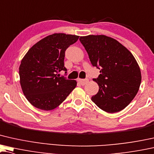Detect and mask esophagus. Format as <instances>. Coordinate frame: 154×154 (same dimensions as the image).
<instances>
[{
  "label": "esophagus",
  "mask_w": 154,
  "mask_h": 154,
  "mask_svg": "<svg viewBox=\"0 0 154 154\" xmlns=\"http://www.w3.org/2000/svg\"><path fill=\"white\" fill-rule=\"evenodd\" d=\"M88 79H79L78 80V82H79L81 85H85L87 84L88 82Z\"/></svg>",
  "instance_id": "1"
}]
</instances>
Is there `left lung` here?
I'll list each match as a JSON object with an SVG mask.
<instances>
[{"instance_id":"1","label":"left lung","mask_w":154,"mask_h":154,"mask_svg":"<svg viewBox=\"0 0 154 154\" xmlns=\"http://www.w3.org/2000/svg\"><path fill=\"white\" fill-rule=\"evenodd\" d=\"M94 66L100 74L93 81L99 92L92 101L103 111L119 112L132 101L139 90L141 72L136 60L125 46L103 35L80 37Z\"/></svg>"}]
</instances>
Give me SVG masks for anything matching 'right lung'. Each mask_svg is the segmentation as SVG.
I'll use <instances>...</instances> for the list:
<instances>
[{
    "instance_id": "obj_1",
    "label": "right lung",
    "mask_w": 154,
    "mask_h": 154,
    "mask_svg": "<svg viewBox=\"0 0 154 154\" xmlns=\"http://www.w3.org/2000/svg\"><path fill=\"white\" fill-rule=\"evenodd\" d=\"M79 38L64 33L48 35L34 44L21 60L20 84L26 98L35 108L53 110L75 88L76 81L58 77L57 73L66 71L64 53Z\"/></svg>"
}]
</instances>
